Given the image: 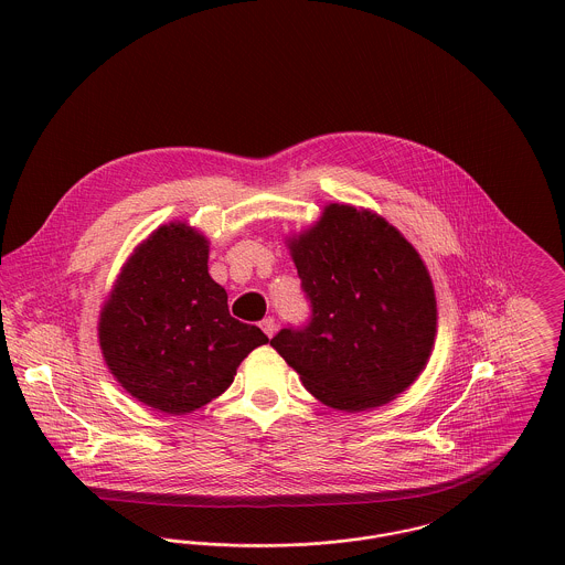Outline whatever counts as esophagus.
<instances>
[{
    "instance_id": "34e87169",
    "label": "esophagus",
    "mask_w": 565,
    "mask_h": 565,
    "mask_svg": "<svg viewBox=\"0 0 565 565\" xmlns=\"http://www.w3.org/2000/svg\"><path fill=\"white\" fill-rule=\"evenodd\" d=\"M260 328H263V332H265L267 337H274V332H276V320H274V318H265V320L260 322Z\"/></svg>"
}]
</instances>
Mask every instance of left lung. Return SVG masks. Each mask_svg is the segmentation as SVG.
Instances as JSON below:
<instances>
[{
	"mask_svg": "<svg viewBox=\"0 0 565 565\" xmlns=\"http://www.w3.org/2000/svg\"><path fill=\"white\" fill-rule=\"evenodd\" d=\"M285 243L313 320L280 330L271 348L330 408L359 413L398 398L437 337L435 287L419 252L383 215L345 202L326 204Z\"/></svg>",
	"mask_w": 565,
	"mask_h": 565,
	"instance_id": "8db88e82",
	"label": "left lung"
}]
</instances>
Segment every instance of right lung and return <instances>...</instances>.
<instances>
[{
	"instance_id": "right-lung-1",
	"label": "right lung",
	"mask_w": 565,
	"mask_h": 565,
	"mask_svg": "<svg viewBox=\"0 0 565 565\" xmlns=\"http://www.w3.org/2000/svg\"><path fill=\"white\" fill-rule=\"evenodd\" d=\"M209 237L173 220L121 265L97 320L113 379L139 403L186 415L222 396L243 359L269 339L228 313V294L209 274Z\"/></svg>"
}]
</instances>
